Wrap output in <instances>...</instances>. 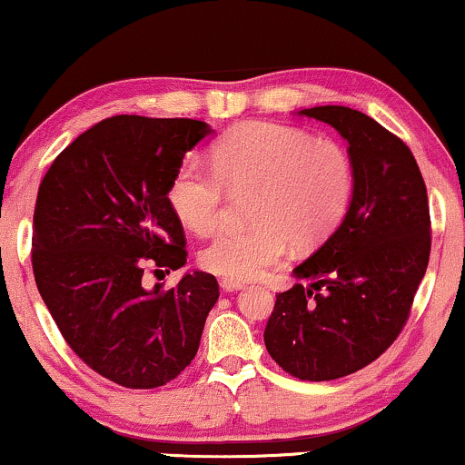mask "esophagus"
<instances>
[{
	"label": "esophagus",
	"instance_id": "34e87169",
	"mask_svg": "<svg viewBox=\"0 0 465 465\" xmlns=\"http://www.w3.org/2000/svg\"><path fill=\"white\" fill-rule=\"evenodd\" d=\"M220 288L224 292H234V290L243 288V282H239V279H231V277H222L220 279Z\"/></svg>",
	"mask_w": 465,
	"mask_h": 465
}]
</instances>
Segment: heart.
Wrapping results in <instances>:
<instances>
[{
  "instance_id": "1",
  "label": "heart",
  "mask_w": 465,
  "mask_h": 465,
  "mask_svg": "<svg viewBox=\"0 0 465 465\" xmlns=\"http://www.w3.org/2000/svg\"><path fill=\"white\" fill-rule=\"evenodd\" d=\"M212 169L183 161L171 177L167 199L188 231L209 234L224 215L226 190L252 188L247 228H226L201 252L215 275L256 279L282 264L294 243L320 245L351 205L355 171L334 139L298 126L250 123L226 133L212 150Z\"/></svg>"
}]
</instances>
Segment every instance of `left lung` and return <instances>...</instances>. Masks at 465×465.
Listing matches in <instances>:
<instances>
[{
  "mask_svg": "<svg viewBox=\"0 0 465 465\" xmlns=\"http://www.w3.org/2000/svg\"><path fill=\"white\" fill-rule=\"evenodd\" d=\"M301 116L347 139L355 188L341 226L294 269L264 330L271 358L301 381H332L379 358L409 320L430 262L428 190L402 139L366 114L320 105Z\"/></svg>",
  "mask_w": 465,
  "mask_h": 465,
  "instance_id": "obj_1",
  "label": "left lung"
}]
</instances>
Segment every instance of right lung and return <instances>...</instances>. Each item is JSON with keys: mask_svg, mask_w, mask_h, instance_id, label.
<instances>
[{"mask_svg": "<svg viewBox=\"0 0 465 465\" xmlns=\"http://www.w3.org/2000/svg\"><path fill=\"white\" fill-rule=\"evenodd\" d=\"M212 133L193 118H105L54 158L37 190L31 264L42 301L74 353L131 390L169 383L194 360L220 296L203 271L167 292L143 288L145 264H186L167 190Z\"/></svg>", "mask_w": 465, "mask_h": 465, "instance_id": "right-lung-1", "label": "right lung"}]
</instances>
